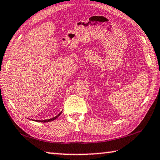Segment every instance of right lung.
<instances>
[{
    "label": "right lung",
    "mask_w": 160,
    "mask_h": 160,
    "mask_svg": "<svg viewBox=\"0 0 160 160\" xmlns=\"http://www.w3.org/2000/svg\"><path fill=\"white\" fill-rule=\"evenodd\" d=\"M62 112H61L60 113H59L57 115L55 116V117L52 118H50V119H48V120H34V121L36 122H51V121H53L55 119H57L59 116L61 115V113H62Z\"/></svg>",
    "instance_id": "right-lung-1"
}]
</instances>
